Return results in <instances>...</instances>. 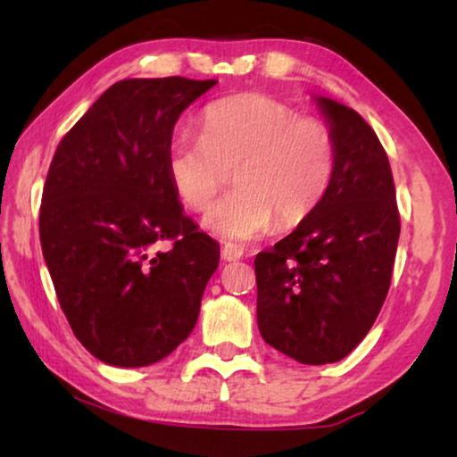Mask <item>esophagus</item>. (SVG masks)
Here are the masks:
<instances>
[{"mask_svg": "<svg viewBox=\"0 0 457 457\" xmlns=\"http://www.w3.org/2000/svg\"><path fill=\"white\" fill-rule=\"evenodd\" d=\"M220 255H222L224 262H237V260L243 258V249H239L237 245H224L220 249Z\"/></svg>", "mask_w": 457, "mask_h": 457, "instance_id": "34e87169", "label": "esophagus"}]
</instances>
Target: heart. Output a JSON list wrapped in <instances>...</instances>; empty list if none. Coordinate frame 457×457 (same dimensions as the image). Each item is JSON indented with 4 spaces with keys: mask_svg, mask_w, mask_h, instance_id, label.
<instances>
[{
    "mask_svg": "<svg viewBox=\"0 0 457 457\" xmlns=\"http://www.w3.org/2000/svg\"><path fill=\"white\" fill-rule=\"evenodd\" d=\"M168 179L187 208L208 210L233 170L237 189L205 216L228 241H249L277 224L295 228L314 214L337 170L328 124L302 118L280 99L249 93L210 104L202 137L180 133L168 145Z\"/></svg>",
    "mask_w": 457,
    "mask_h": 457,
    "instance_id": "1",
    "label": "heart"
}]
</instances>
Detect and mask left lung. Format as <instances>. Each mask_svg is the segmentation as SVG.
<instances>
[{
    "mask_svg": "<svg viewBox=\"0 0 457 457\" xmlns=\"http://www.w3.org/2000/svg\"><path fill=\"white\" fill-rule=\"evenodd\" d=\"M316 104L337 139L335 179L314 214L253 262L262 337L312 366L343 360L372 328L402 228L377 133L347 105Z\"/></svg>",
    "mask_w": 457,
    "mask_h": 457,
    "instance_id": "obj_1",
    "label": "left lung"
}]
</instances>
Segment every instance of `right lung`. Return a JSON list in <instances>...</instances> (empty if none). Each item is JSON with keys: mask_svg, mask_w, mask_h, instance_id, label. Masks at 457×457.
Instances as JSON below:
<instances>
[{"mask_svg": "<svg viewBox=\"0 0 457 457\" xmlns=\"http://www.w3.org/2000/svg\"><path fill=\"white\" fill-rule=\"evenodd\" d=\"M216 85L118 80L55 149L39 235L55 295L87 352L149 366L191 335L218 243L185 216L166 155L183 110ZM170 240L168 253L154 245Z\"/></svg>", "mask_w": 457, "mask_h": 457, "instance_id": "right-lung-1", "label": "right lung"}]
</instances>
